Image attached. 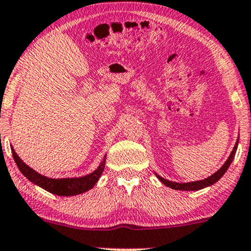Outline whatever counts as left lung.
I'll return each mask as SVG.
<instances>
[{"label": "left lung", "mask_w": 251, "mask_h": 251, "mask_svg": "<svg viewBox=\"0 0 251 251\" xmlns=\"http://www.w3.org/2000/svg\"><path fill=\"white\" fill-rule=\"evenodd\" d=\"M237 144H238V141L235 144L234 149H232L230 156H229L228 160L226 161V163L223 164L222 167H221V169L217 170L216 173L214 174V175L209 176L208 178L205 179H202V181H196V182H189V183H177V182H172V181H168V179L161 177V176L156 175L158 177V179L162 182L163 184H166L167 187L172 188V189H175V190H200V189H203V188L205 187H209V185L216 183L219 179L222 177L223 175H225V173L228 170L229 166L231 164L232 160H234L235 157V154H236V150H237Z\"/></svg>", "instance_id": "1"}]
</instances>
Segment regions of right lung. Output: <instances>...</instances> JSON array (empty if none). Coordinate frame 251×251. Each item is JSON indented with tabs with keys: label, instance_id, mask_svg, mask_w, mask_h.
<instances>
[{
	"label": "right lung",
	"instance_id": "add662e5",
	"mask_svg": "<svg viewBox=\"0 0 251 251\" xmlns=\"http://www.w3.org/2000/svg\"><path fill=\"white\" fill-rule=\"evenodd\" d=\"M11 152H13L15 163L19 167L20 172L25 176L29 181H31L32 183L37 184L38 187L43 188L44 190L49 191V193L55 194L58 196H74L78 195V194L88 191L94 185L96 184V182L99 181L100 176L102 175V172L104 170V164L105 160L100 164V167L97 168L94 173L89 174V175L83 176V177L78 178H61V179H55V178H48L46 176L40 175V174L32 170L31 168H29L26 164L23 162L21 158L17 156L15 150L11 148Z\"/></svg>",
	"mask_w": 251,
	"mask_h": 251
}]
</instances>
